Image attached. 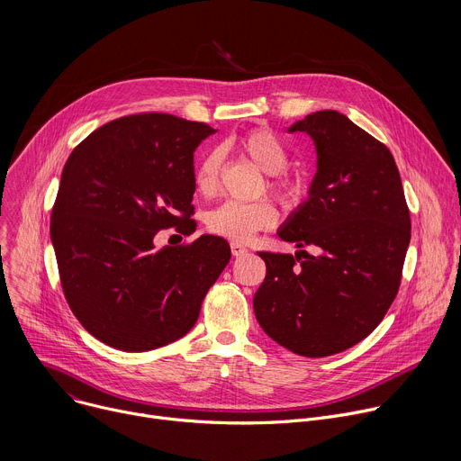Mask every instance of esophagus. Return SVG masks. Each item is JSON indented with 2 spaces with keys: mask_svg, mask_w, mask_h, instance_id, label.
Returning <instances> with one entry per match:
<instances>
[{
  "mask_svg": "<svg viewBox=\"0 0 461 461\" xmlns=\"http://www.w3.org/2000/svg\"><path fill=\"white\" fill-rule=\"evenodd\" d=\"M231 253H233V257H242L248 253V248L242 246L240 242H231Z\"/></svg>",
  "mask_w": 461,
  "mask_h": 461,
  "instance_id": "esophagus-1",
  "label": "esophagus"
}]
</instances>
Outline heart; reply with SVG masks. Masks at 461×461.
Segmentation results:
<instances>
[{
	"mask_svg": "<svg viewBox=\"0 0 461 461\" xmlns=\"http://www.w3.org/2000/svg\"><path fill=\"white\" fill-rule=\"evenodd\" d=\"M240 151L267 175H274L270 187L286 204L299 201L303 185L299 180L288 176L285 169L290 164L286 146L267 129H255L246 133L239 142ZM222 149H212L194 169V185L203 194H212L219 185L222 166ZM277 221V210L268 201L239 203L226 201L206 217L208 230L224 239L244 242L260 230H268Z\"/></svg>",
	"mask_w": 461,
	"mask_h": 461,
	"instance_id": "heart-1",
	"label": "heart"
}]
</instances>
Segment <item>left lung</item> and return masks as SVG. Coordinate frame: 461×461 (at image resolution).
Wrapping results in <instances>:
<instances>
[{
  "label": "left lung",
  "mask_w": 461,
  "mask_h": 461,
  "mask_svg": "<svg viewBox=\"0 0 461 461\" xmlns=\"http://www.w3.org/2000/svg\"><path fill=\"white\" fill-rule=\"evenodd\" d=\"M315 146L308 199L277 235L295 255L260 251L267 277L255 317L274 341L324 357L363 341L396 299L411 242V215L392 153L348 116L317 111L288 127ZM316 251L310 256L302 248Z\"/></svg>",
  "instance_id": "left-lung-1"
}]
</instances>
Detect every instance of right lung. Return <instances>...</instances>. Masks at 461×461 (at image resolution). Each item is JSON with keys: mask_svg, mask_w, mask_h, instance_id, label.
<instances>
[{"mask_svg": "<svg viewBox=\"0 0 461 461\" xmlns=\"http://www.w3.org/2000/svg\"><path fill=\"white\" fill-rule=\"evenodd\" d=\"M215 133L164 113L113 120L75 148L50 215L61 288L86 330L123 352L185 336L230 262L222 237L155 249L160 230L196 228L193 153Z\"/></svg>", "mask_w": 461, "mask_h": 461, "instance_id": "1", "label": "right lung"}]
</instances>
